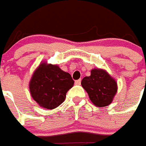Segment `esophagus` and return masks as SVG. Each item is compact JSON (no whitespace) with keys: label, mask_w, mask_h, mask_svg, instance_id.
<instances>
[{"label":"esophagus","mask_w":146,"mask_h":146,"mask_svg":"<svg viewBox=\"0 0 146 146\" xmlns=\"http://www.w3.org/2000/svg\"><path fill=\"white\" fill-rule=\"evenodd\" d=\"M80 84H81V79H79V80L75 81V84L76 85H80Z\"/></svg>","instance_id":"1"}]
</instances>
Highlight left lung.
I'll return each instance as SVG.
<instances>
[{
	"label": "left lung",
	"mask_w": 146,
	"mask_h": 146,
	"mask_svg": "<svg viewBox=\"0 0 146 146\" xmlns=\"http://www.w3.org/2000/svg\"><path fill=\"white\" fill-rule=\"evenodd\" d=\"M93 104L105 107L111 103L117 92V83L106 71L99 69L91 70L90 76H85L81 82Z\"/></svg>",
	"instance_id": "obj_1"
}]
</instances>
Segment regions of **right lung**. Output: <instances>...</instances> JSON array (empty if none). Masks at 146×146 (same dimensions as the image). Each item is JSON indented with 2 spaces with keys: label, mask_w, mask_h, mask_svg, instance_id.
<instances>
[{
  "label": "right lung",
  "mask_w": 146,
  "mask_h": 146,
  "mask_svg": "<svg viewBox=\"0 0 146 146\" xmlns=\"http://www.w3.org/2000/svg\"><path fill=\"white\" fill-rule=\"evenodd\" d=\"M73 84L70 73L57 66L42 63L33 74L29 88L32 98L40 106L54 109L64 101Z\"/></svg>",
  "instance_id": "1"
}]
</instances>
